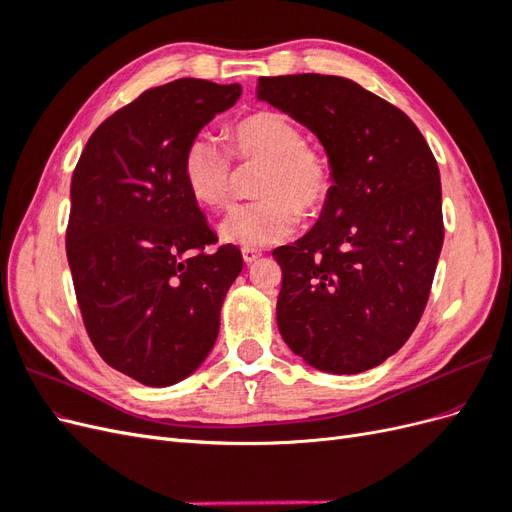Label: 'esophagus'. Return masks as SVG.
<instances>
[{
  "instance_id": "34e87169",
  "label": "esophagus",
  "mask_w": 512,
  "mask_h": 512,
  "mask_svg": "<svg viewBox=\"0 0 512 512\" xmlns=\"http://www.w3.org/2000/svg\"><path fill=\"white\" fill-rule=\"evenodd\" d=\"M241 256H243L247 265H252V262H256L262 256V252L254 250V247H241Z\"/></svg>"
}]
</instances>
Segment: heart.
<instances>
[{
    "instance_id": "b5f03b06",
    "label": "heart",
    "mask_w": 512,
    "mask_h": 512,
    "mask_svg": "<svg viewBox=\"0 0 512 512\" xmlns=\"http://www.w3.org/2000/svg\"><path fill=\"white\" fill-rule=\"evenodd\" d=\"M232 151L245 164H262L254 203L232 207L220 224L226 243L265 247L292 235L299 213H318L331 196V166L324 153L305 143L288 115L258 111L232 128ZM181 175L190 194L205 207H222L232 188V158L209 132L185 145Z\"/></svg>"
}]
</instances>
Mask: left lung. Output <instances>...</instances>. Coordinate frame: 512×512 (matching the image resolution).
Masks as SVG:
<instances>
[{
	"label": "left lung",
	"mask_w": 512,
	"mask_h": 512,
	"mask_svg": "<svg viewBox=\"0 0 512 512\" xmlns=\"http://www.w3.org/2000/svg\"><path fill=\"white\" fill-rule=\"evenodd\" d=\"M256 94L318 136L333 179L314 228L273 250L277 327L307 365L359 374L425 312L444 241L436 158L404 111L342 76H260Z\"/></svg>",
	"instance_id": "obj_1"
}]
</instances>
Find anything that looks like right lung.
<instances>
[{
    "mask_svg": "<svg viewBox=\"0 0 512 512\" xmlns=\"http://www.w3.org/2000/svg\"><path fill=\"white\" fill-rule=\"evenodd\" d=\"M241 87L179 79L143 91L89 136L70 185L66 254L91 344L147 386L188 378L220 331L243 269L220 245L181 175L190 138Z\"/></svg>",
    "mask_w": 512,
    "mask_h": 512,
    "instance_id": "add662e5",
    "label": "right lung"
}]
</instances>
